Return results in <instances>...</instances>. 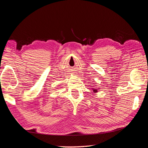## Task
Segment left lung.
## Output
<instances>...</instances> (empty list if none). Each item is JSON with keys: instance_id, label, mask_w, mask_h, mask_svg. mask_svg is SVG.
I'll use <instances>...</instances> for the list:
<instances>
[{"instance_id": "8db88e82", "label": "left lung", "mask_w": 148, "mask_h": 148, "mask_svg": "<svg viewBox=\"0 0 148 148\" xmlns=\"http://www.w3.org/2000/svg\"><path fill=\"white\" fill-rule=\"evenodd\" d=\"M98 89H99V88H98ZM92 91H93V92H95V93H96V92H98L97 89H96V88H92Z\"/></svg>"}]
</instances>
